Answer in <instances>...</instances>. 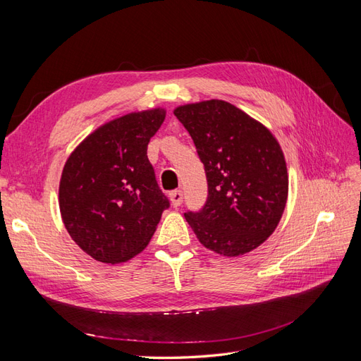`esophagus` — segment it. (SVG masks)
Segmentation results:
<instances>
[{"instance_id": "esophagus-1", "label": "esophagus", "mask_w": 361, "mask_h": 361, "mask_svg": "<svg viewBox=\"0 0 361 361\" xmlns=\"http://www.w3.org/2000/svg\"><path fill=\"white\" fill-rule=\"evenodd\" d=\"M170 200H171L173 207H179V206L182 204V202H183V194H182V191H179V190L171 191V192H170Z\"/></svg>"}]
</instances>
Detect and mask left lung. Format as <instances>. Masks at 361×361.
<instances>
[{"mask_svg":"<svg viewBox=\"0 0 361 361\" xmlns=\"http://www.w3.org/2000/svg\"><path fill=\"white\" fill-rule=\"evenodd\" d=\"M188 130L207 179L202 211L187 212L199 241L227 257L257 248L276 231L288 200V169L271 130L220 99L173 111Z\"/></svg>","mask_w":361,"mask_h":361,"instance_id":"1","label":"left lung"}]
</instances>
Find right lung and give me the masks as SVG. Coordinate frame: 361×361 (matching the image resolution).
I'll list each match as a JSON object with an SVG mask.
<instances>
[{
	"label": "right lung",
	"mask_w": 361,
	"mask_h": 361,
	"mask_svg": "<svg viewBox=\"0 0 361 361\" xmlns=\"http://www.w3.org/2000/svg\"><path fill=\"white\" fill-rule=\"evenodd\" d=\"M166 110L129 113L85 137L69 155L59 204L71 238L97 262L120 264L149 244L170 206L147 158Z\"/></svg>",
	"instance_id": "obj_1"
}]
</instances>
